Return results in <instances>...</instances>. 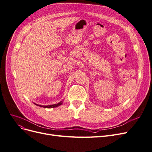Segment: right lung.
<instances>
[{
	"mask_svg": "<svg viewBox=\"0 0 152 152\" xmlns=\"http://www.w3.org/2000/svg\"><path fill=\"white\" fill-rule=\"evenodd\" d=\"M63 103L62 101H61L60 102H59L58 104H53V105H38V104H36L37 105H38V106H40V107H45V108H53V107H58L59 106V105H61Z\"/></svg>",
	"mask_w": 152,
	"mask_h": 152,
	"instance_id": "obj_1",
	"label": "right lung"
}]
</instances>
